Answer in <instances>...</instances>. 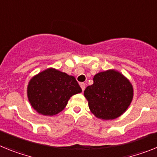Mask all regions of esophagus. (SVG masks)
Segmentation results:
<instances>
[{
    "mask_svg": "<svg viewBox=\"0 0 157 157\" xmlns=\"http://www.w3.org/2000/svg\"><path fill=\"white\" fill-rule=\"evenodd\" d=\"M80 86L82 88V90L84 91L85 90V88H86V84L84 82H81L80 83Z\"/></svg>",
    "mask_w": 157,
    "mask_h": 157,
    "instance_id": "obj_1",
    "label": "esophagus"
}]
</instances>
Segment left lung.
<instances>
[{
    "label": "left lung",
    "instance_id": "1",
    "mask_svg": "<svg viewBox=\"0 0 157 157\" xmlns=\"http://www.w3.org/2000/svg\"><path fill=\"white\" fill-rule=\"evenodd\" d=\"M91 112L99 119L113 120L127 109L133 98V87L123 75L110 70L94 77V84L84 91Z\"/></svg>",
    "mask_w": 157,
    "mask_h": 157
}]
</instances>
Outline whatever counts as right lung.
Listing matches in <instances>:
<instances>
[{
    "instance_id": "right-lung-1",
    "label": "right lung",
    "mask_w": 157,
    "mask_h": 157,
    "mask_svg": "<svg viewBox=\"0 0 157 157\" xmlns=\"http://www.w3.org/2000/svg\"><path fill=\"white\" fill-rule=\"evenodd\" d=\"M81 92L75 78L52 68L34 76L27 87L31 106L45 116L60 112L72 95Z\"/></svg>"
}]
</instances>
